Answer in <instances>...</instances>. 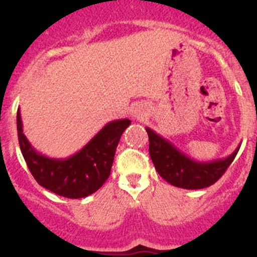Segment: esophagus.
Listing matches in <instances>:
<instances>
[{
  "mask_svg": "<svg viewBox=\"0 0 257 257\" xmlns=\"http://www.w3.org/2000/svg\"><path fill=\"white\" fill-rule=\"evenodd\" d=\"M132 115H133L134 119H138V120H141V119H143L145 115H147V113L144 112V109L142 107H136L134 108L133 113H132Z\"/></svg>",
  "mask_w": 257,
  "mask_h": 257,
  "instance_id": "34e87169",
  "label": "esophagus"
}]
</instances>
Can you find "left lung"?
Returning <instances> with one entry per match:
<instances>
[{"label":"left lung","instance_id":"left-lung-1","mask_svg":"<svg viewBox=\"0 0 257 257\" xmlns=\"http://www.w3.org/2000/svg\"><path fill=\"white\" fill-rule=\"evenodd\" d=\"M149 137V154L155 169L164 180L183 189H204L216 183L236 157L240 145L232 154L212 162H198L179 150L168 139L145 128Z\"/></svg>","mask_w":257,"mask_h":257}]
</instances>
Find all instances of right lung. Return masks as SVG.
<instances>
[{"mask_svg": "<svg viewBox=\"0 0 257 257\" xmlns=\"http://www.w3.org/2000/svg\"><path fill=\"white\" fill-rule=\"evenodd\" d=\"M129 124V119L109 121L79 152L58 159L43 155L31 145L23 133L21 112L17 110L18 142L33 178L52 193L69 199L95 193L109 178L116 145Z\"/></svg>", "mask_w": 257, "mask_h": 257, "instance_id": "1", "label": "right lung"}]
</instances>
